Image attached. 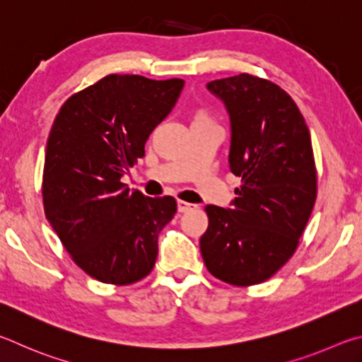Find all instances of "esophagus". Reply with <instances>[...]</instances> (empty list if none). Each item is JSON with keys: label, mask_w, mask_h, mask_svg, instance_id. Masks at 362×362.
Instances as JSON below:
<instances>
[{"label": "esophagus", "mask_w": 362, "mask_h": 362, "mask_svg": "<svg viewBox=\"0 0 362 362\" xmlns=\"http://www.w3.org/2000/svg\"><path fill=\"white\" fill-rule=\"evenodd\" d=\"M195 208H197V205L187 204V202H185V200H177V211H180V213L192 211V210H195Z\"/></svg>", "instance_id": "34e87169"}]
</instances>
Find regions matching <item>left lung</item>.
I'll use <instances>...</instances> for the list:
<instances>
[{"label": "left lung", "mask_w": 362, "mask_h": 362, "mask_svg": "<svg viewBox=\"0 0 362 362\" xmlns=\"http://www.w3.org/2000/svg\"><path fill=\"white\" fill-rule=\"evenodd\" d=\"M230 116V171L242 177L232 208L206 205L200 238L208 272L233 286L274 276L294 255L316 200L308 127L272 81L242 73L206 84Z\"/></svg>", "instance_id": "1"}]
</instances>
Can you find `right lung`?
<instances>
[{"instance_id": "1", "label": "right lung", "mask_w": 362, "mask_h": 362, "mask_svg": "<svg viewBox=\"0 0 362 362\" xmlns=\"http://www.w3.org/2000/svg\"><path fill=\"white\" fill-rule=\"evenodd\" d=\"M182 79L107 74L62 105L42 171L46 218L79 269L127 286L151 274L158 233L176 200L146 197L120 182L144 156L151 132L168 116Z\"/></svg>"}]
</instances>
